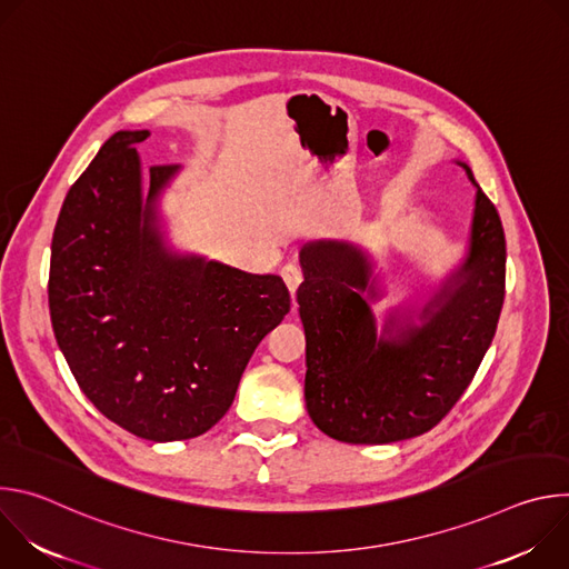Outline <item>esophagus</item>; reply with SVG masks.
I'll list each match as a JSON object with an SVG mask.
<instances>
[{"label":"esophagus","instance_id":"1","mask_svg":"<svg viewBox=\"0 0 569 569\" xmlns=\"http://www.w3.org/2000/svg\"><path fill=\"white\" fill-rule=\"evenodd\" d=\"M281 274H283V279H286V283H288V288H290L292 292H295V290L299 288V283L303 281V270H301V266L295 263V261L286 263L283 270H281Z\"/></svg>","mask_w":569,"mask_h":569}]
</instances>
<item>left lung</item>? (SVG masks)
<instances>
[{
    "label": "left lung",
    "instance_id": "1",
    "mask_svg": "<svg viewBox=\"0 0 569 569\" xmlns=\"http://www.w3.org/2000/svg\"><path fill=\"white\" fill-rule=\"evenodd\" d=\"M299 261L303 393L312 423L345 443H391L432 430L475 378L498 329L507 240L496 204L477 189L466 263L426 303L423 323H408L389 340H378L360 292L369 286L360 252L347 242L315 240L301 248ZM369 295H376L373 283Z\"/></svg>",
    "mask_w": 569,
    "mask_h": 569
}]
</instances>
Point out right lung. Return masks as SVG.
Returning a JSON list of instances; mask_svg holds the SVG:
<instances>
[{
    "mask_svg": "<svg viewBox=\"0 0 569 569\" xmlns=\"http://www.w3.org/2000/svg\"><path fill=\"white\" fill-rule=\"evenodd\" d=\"M112 134L60 209L49 266L58 347L83 393L148 441L204 435L231 408L259 342L290 310L277 274H250L164 250L154 200L176 164L150 167Z\"/></svg>",
    "mask_w": 569,
    "mask_h": 569,
    "instance_id": "right-lung-1",
    "label": "right lung"
}]
</instances>
